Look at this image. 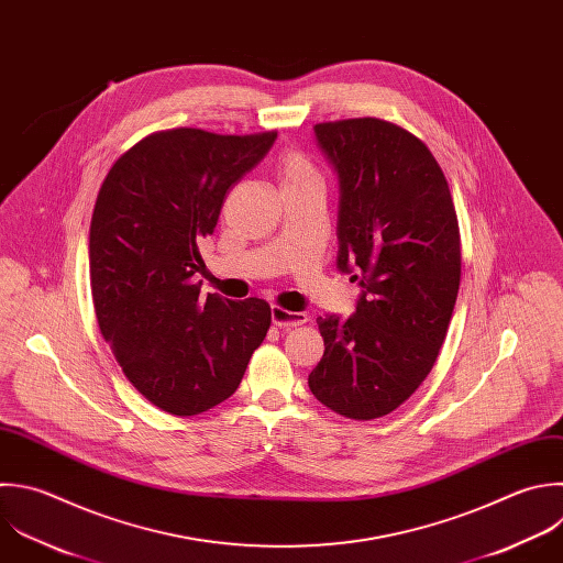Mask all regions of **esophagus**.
I'll list each match as a JSON object with an SVG mask.
<instances>
[{
    "label": "esophagus",
    "mask_w": 563,
    "mask_h": 563,
    "mask_svg": "<svg viewBox=\"0 0 563 563\" xmlns=\"http://www.w3.org/2000/svg\"><path fill=\"white\" fill-rule=\"evenodd\" d=\"M271 319L277 328H297V325H303L308 321V314L303 312H292V310H286L282 306H273L271 310Z\"/></svg>",
    "instance_id": "obj_1"
}]
</instances>
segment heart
Returning <instances> with one entry per match:
<instances>
[{
    "label": "heart",
    "mask_w": 563,
    "mask_h": 563,
    "mask_svg": "<svg viewBox=\"0 0 563 563\" xmlns=\"http://www.w3.org/2000/svg\"><path fill=\"white\" fill-rule=\"evenodd\" d=\"M277 176L284 187H299L308 183H319V174L310 158L297 150H286L277 158Z\"/></svg>",
    "instance_id": "1"
}]
</instances>
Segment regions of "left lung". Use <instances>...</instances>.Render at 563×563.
I'll return each mask as SVG.
<instances>
[{"instance_id": "left-lung-1", "label": "left lung", "mask_w": 563, "mask_h": 563, "mask_svg": "<svg viewBox=\"0 0 563 563\" xmlns=\"http://www.w3.org/2000/svg\"><path fill=\"white\" fill-rule=\"evenodd\" d=\"M339 176L336 266L361 286L354 314L319 317L325 352L308 376L328 409L374 420L431 372L460 288V229L429 147L383 119L314 125Z\"/></svg>"}]
</instances>
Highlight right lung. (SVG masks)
Masks as SVG:
<instances>
[{
	"instance_id": "1",
	"label": "right lung",
	"mask_w": 563,
	"mask_h": 563,
	"mask_svg": "<svg viewBox=\"0 0 563 563\" xmlns=\"http://www.w3.org/2000/svg\"><path fill=\"white\" fill-rule=\"evenodd\" d=\"M198 128L154 132L108 172L90 224L97 321L130 383L158 409L196 416L242 383L271 328V306L200 295L198 244L227 191L273 147Z\"/></svg>"
}]
</instances>
